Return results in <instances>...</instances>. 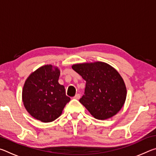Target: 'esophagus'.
I'll return each mask as SVG.
<instances>
[{"mask_svg":"<svg viewBox=\"0 0 156 156\" xmlns=\"http://www.w3.org/2000/svg\"><path fill=\"white\" fill-rule=\"evenodd\" d=\"M73 98H74V99H76V100H79L80 98V95L79 94H76L75 95V96H73Z\"/></svg>","mask_w":156,"mask_h":156,"instance_id":"34e87169","label":"esophagus"}]
</instances>
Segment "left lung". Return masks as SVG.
Instances as JSON below:
<instances>
[{
  "label": "left lung",
  "mask_w": 156,
  "mask_h": 156,
  "mask_svg": "<svg viewBox=\"0 0 156 156\" xmlns=\"http://www.w3.org/2000/svg\"><path fill=\"white\" fill-rule=\"evenodd\" d=\"M72 69L86 81L84 95L79 101L95 118L108 119L119 112L125 102L126 89L114 68L96 62L74 65Z\"/></svg>",
  "instance_id": "8db88e82"
}]
</instances>
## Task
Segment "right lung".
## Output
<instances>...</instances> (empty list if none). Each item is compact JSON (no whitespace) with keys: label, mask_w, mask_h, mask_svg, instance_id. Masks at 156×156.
Wrapping results in <instances>:
<instances>
[{"label":"right lung","mask_w":156,"mask_h":156,"mask_svg":"<svg viewBox=\"0 0 156 156\" xmlns=\"http://www.w3.org/2000/svg\"><path fill=\"white\" fill-rule=\"evenodd\" d=\"M60 71L51 65H44L33 72L26 80L23 89L25 109L34 118L43 122L56 120L70 98L65 87L58 83Z\"/></svg>","instance_id":"1"}]
</instances>
